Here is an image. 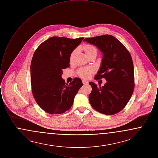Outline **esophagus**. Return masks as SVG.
I'll list each match as a JSON object with an SVG mask.
<instances>
[{
	"label": "esophagus",
	"mask_w": 158,
	"mask_h": 158,
	"mask_svg": "<svg viewBox=\"0 0 158 158\" xmlns=\"http://www.w3.org/2000/svg\"><path fill=\"white\" fill-rule=\"evenodd\" d=\"M82 82L84 85H86V84H88V81H85V80H82Z\"/></svg>",
	"instance_id": "1"
}]
</instances>
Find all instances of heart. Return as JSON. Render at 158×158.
Wrapping results in <instances>:
<instances>
[{
    "label": "heart",
    "mask_w": 158,
    "mask_h": 158,
    "mask_svg": "<svg viewBox=\"0 0 158 158\" xmlns=\"http://www.w3.org/2000/svg\"><path fill=\"white\" fill-rule=\"evenodd\" d=\"M81 50L84 52L85 55L88 57L90 58L92 57H96L97 54V48L94 45L91 44H85L81 47ZM77 55V50H73L72 53L70 54V57H69V61L70 64H73L75 60L76 57ZM78 75L80 76L81 77L84 79H88L94 73V70L92 68H82L80 69L78 72Z\"/></svg>",
    "instance_id": "b5f03b06"
}]
</instances>
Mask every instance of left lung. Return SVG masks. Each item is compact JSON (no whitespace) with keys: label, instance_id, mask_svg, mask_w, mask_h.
<instances>
[{"label":"left lung","instance_id":"left-lung-1","mask_svg":"<svg viewBox=\"0 0 158 158\" xmlns=\"http://www.w3.org/2000/svg\"><path fill=\"white\" fill-rule=\"evenodd\" d=\"M102 53L101 66L95 79L104 77V86L90 82V105L96 111L113 115L121 111L131 98L135 88L134 66L130 53L113 35H104L83 40Z\"/></svg>","mask_w":158,"mask_h":158}]
</instances>
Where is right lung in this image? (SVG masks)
<instances>
[{"mask_svg":"<svg viewBox=\"0 0 158 158\" xmlns=\"http://www.w3.org/2000/svg\"><path fill=\"white\" fill-rule=\"evenodd\" d=\"M84 38L53 37L38 46L31 63V83L36 102L45 112L59 114L69 110L82 80L76 77L66 84L63 70L69 67L70 54Z\"/></svg>","mask_w":158,"mask_h":158,"instance_id":"add662e5","label":"right lung"}]
</instances>
